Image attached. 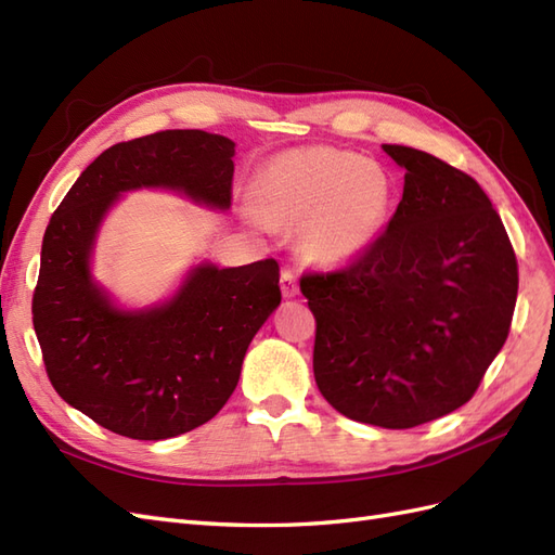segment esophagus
<instances>
[{"label":"esophagus","mask_w":555,"mask_h":555,"mask_svg":"<svg viewBox=\"0 0 555 555\" xmlns=\"http://www.w3.org/2000/svg\"><path fill=\"white\" fill-rule=\"evenodd\" d=\"M280 287H282L284 298H296L298 296V280H296L294 271H282Z\"/></svg>","instance_id":"1"}]
</instances>
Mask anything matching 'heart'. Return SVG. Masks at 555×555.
<instances>
[{"instance_id": "b5f03b06", "label": "heart", "mask_w": 555, "mask_h": 555, "mask_svg": "<svg viewBox=\"0 0 555 555\" xmlns=\"http://www.w3.org/2000/svg\"><path fill=\"white\" fill-rule=\"evenodd\" d=\"M251 196L263 220L300 227V243L312 261L347 266L377 243L396 206V184L377 162L310 145L268 159ZM249 217L261 224L258 215Z\"/></svg>"}]
</instances>
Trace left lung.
Masks as SVG:
<instances>
[{
    "label": "left lung",
    "instance_id": "obj_1",
    "mask_svg": "<svg viewBox=\"0 0 555 555\" xmlns=\"http://www.w3.org/2000/svg\"><path fill=\"white\" fill-rule=\"evenodd\" d=\"M382 150L405 169L389 227L343 271L300 278V292L319 391L347 418L398 430L475 396L507 340L518 268L477 180L422 150Z\"/></svg>",
    "mask_w": 555,
    "mask_h": 555
}]
</instances>
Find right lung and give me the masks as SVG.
Masks as SVG:
<instances>
[{
    "mask_svg": "<svg viewBox=\"0 0 555 555\" xmlns=\"http://www.w3.org/2000/svg\"><path fill=\"white\" fill-rule=\"evenodd\" d=\"M236 143L169 129L99 155L50 217L31 300L46 373L64 402L131 440L198 428L236 389L245 351L280 306V266L201 261L171 298L122 308L92 273L99 229L127 192L169 190L231 208Z\"/></svg>",
    "mask_w": 555,
    "mask_h": 555,
    "instance_id": "right-lung-1",
    "label": "right lung"
}]
</instances>
